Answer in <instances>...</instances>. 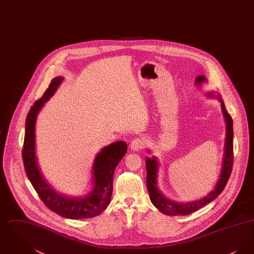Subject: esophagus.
I'll use <instances>...</instances> for the list:
<instances>
[{
  "label": "esophagus",
  "instance_id": "34e87169",
  "mask_svg": "<svg viewBox=\"0 0 254 254\" xmlns=\"http://www.w3.org/2000/svg\"><path fill=\"white\" fill-rule=\"evenodd\" d=\"M145 141L144 138H141V137H138V138H135L133 139L131 144H130V148L134 150V151H138V150H141L145 147Z\"/></svg>",
  "mask_w": 254,
  "mask_h": 254
}]
</instances>
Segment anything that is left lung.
<instances>
[{
	"mask_svg": "<svg viewBox=\"0 0 254 254\" xmlns=\"http://www.w3.org/2000/svg\"><path fill=\"white\" fill-rule=\"evenodd\" d=\"M218 99L221 102V108L227 123V132H226L227 134H226V141H225V155H224V162H223L221 175L215 188L213 189L212 191H210V193L207 194V196H205V198L201 200L194 201L190 203L179 204V203L170 201L169 199L165 198L158 190V163L156 158L153 157L152 159L146 158L145 160L146 187L150 197V201L161 212L169 216L188 215L198 210L199 208L203 207L204 205L216 199L218 195L221 194V192L224 190L227 183L229 181L230 173L232 170V165H233V125H232V118L225 107L224 101L221 100L220 97H218Z\"/></svg>",
	"mask_w": 254,
	"mask_h": 254,
	"instance_id": "1",
	"label": "left lung"
}]
</instances>
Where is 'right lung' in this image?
<instances>
[{
    "mask_svg": "<svg viewBox=\"0 0 254 254\" xmlns=\"http://www.w3.org/2000/svg\"><path fill=\"white\" fill-rule=\"evenodd\" d=\"M63 81L54 78L43 97L37 100L29 110L25 120L23 160L24 170L43 203L53 212L69 219L92 218L99 215L110 202L114 170L125 156L127 145L125 142H115L104 147L95 158L93 165V190L82 198H69L55 192L42 176L35 155V123L40 109L52 96Z\"/></svg>",
    "mask_w": 254,
    "mask_h": 254,
    "instance_id": "obj_1",
    "label": "right lung"
}]
</instances>
